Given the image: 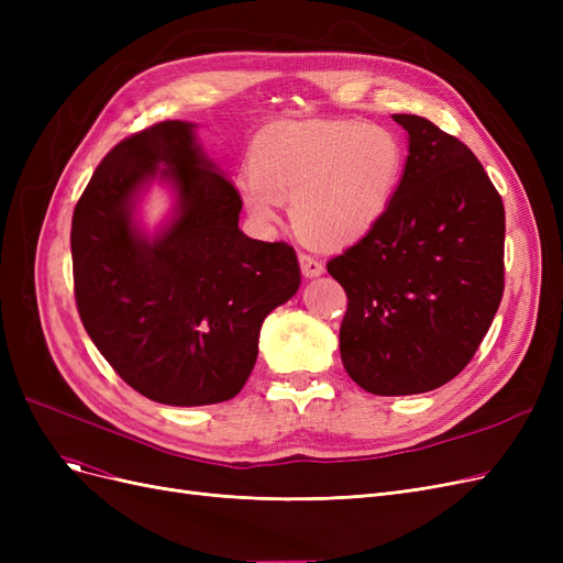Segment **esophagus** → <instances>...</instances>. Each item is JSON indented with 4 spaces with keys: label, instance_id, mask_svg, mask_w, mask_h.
I'll return each instance as SVG.
<instances>
[{
    "label": "esophagus",
    "instance_id": "1",
    "mask_svg": "<svg viewBox=\"0 0 563 563\" xmlns=\"http://www.w3.org/2000/svg\"><path fill=\"white\" fill-rule=\"evenodd\" d=\"M298 261H300L302 275L308 277V279H314V277H321V275H323V263H321V261H317L314 255L298 253Z\"/></svg>",
    "mask_w": 563,
    "mask_h": 563
}]
</instances>
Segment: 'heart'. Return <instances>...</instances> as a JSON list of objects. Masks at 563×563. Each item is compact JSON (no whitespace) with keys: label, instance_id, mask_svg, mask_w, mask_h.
<instances>
[{"label":"heart","instance_id":"b5f03b06","mask_svg":"<svg viewBox=\"0 0 563 563\" xmlns=\"http://www.w3.org/2000/svg\"><path fill=\"white\" fill-rule=\"evenodd\" d=\"M406 143L383 124L356 119L269 126L253 141L244 209L275 223L291 199L296 230L319 246L360 242L395 203L406 174Z\"/></svg>","mask_w":563,"mask_h":563}]
</instances>
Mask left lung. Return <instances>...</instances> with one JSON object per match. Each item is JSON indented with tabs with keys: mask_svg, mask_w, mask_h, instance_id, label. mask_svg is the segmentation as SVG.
<instances>
[{
	"mask_svg": "<svg viewBox=\"0 0 563 563\" xmlns=\"http://www.w3.org/2000/svg\"><path fill=\"white\" fill-rule=\"evenodd\" d=\"M408 133L406 174L380 223L329 275L345 288L340 360L371 395H420L474 356L505 288V207L472 150L430 119Z\"/></svg>",
	"mask_w": 563,
	"mask_h": 563,
	"instance_id": "8db88e82",
	"label": "left lung"
}]
</instances>
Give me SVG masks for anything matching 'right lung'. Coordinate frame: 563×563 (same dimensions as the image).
<instances>
[{
  "instance_id": "1",
  "label": "right lung",
  "mask_w": 563,
  "mask_h": 563,
  "mask_svg": "<svg viewBox=\"0 0 563 563\" xmlns=\"http://www.w3.org/2000/svg\"><path fill=\"white\" fill-rule=\"evenodd\" d=\"M195 129L174 119L114 145L70 234L84 329L119 378L166 406L240 395L265 317L300 286L294 246L240 230L242 197ZM152 181L169 187L175 209L150 235L137 203Z\"/></svg>"
}]
</instances>
